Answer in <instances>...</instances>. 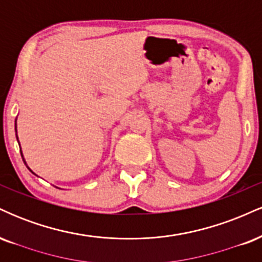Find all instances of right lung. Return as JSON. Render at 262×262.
Returning a JSON list of instances; mask_svg holds the SVG:
<instances>
[{"mask_svg":"<svg viewBox=\"0 0 262 262\" xmlns=\"http://www.w3.org/2000/svg\"><path fill=\"white\" fill-rule=\"evenodd\" d=\"M16 122H17V119H16ZM14 129H16V132H17V123H16V125H14ZM17 140H18V137H17ZM20 155H22V159H23V161H25V158H23V154H22V152H20ZM25 164H26V161H25ZM26 165H27V164H26ZM27 167H28V166H27ZM28 170L31 171L32 173H34V172H33V171L31 170V169H29V167H28ZM34 175H35V173H34Z\"/></svg>","mask_w":262,"mask_h":262,"instance_id":"add662e5","label":"right lung"}]
</instances>
